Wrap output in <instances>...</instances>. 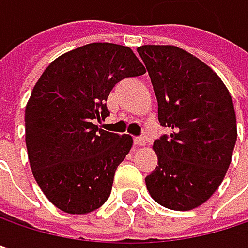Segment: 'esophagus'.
<instances>
[{
	"label": "esophagus",
	"mask_w": 248,
	"mask_h": 248,
	"mask_svg": "<svg viewBox=\"0 0 248 248\" xmlns=\"http://www.w3.org/2000/svg\"><path fill=\"white\" fill-rule=\"evenodd\" d=\"M133 142H135V145H136V146H143V145L146 143V140H145V138H143V136H138V138H135V139H133Z\"/></svg>",
	"instance_id": "obj_1"
}]
</instances>
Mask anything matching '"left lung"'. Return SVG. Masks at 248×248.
<instances>
[{
	"label": "left lung",
	"mask_w": 248,
	"mask_h": 248,
	"mask_svg": "<svg viewBox=\"0 0 248 248\" xmlns=\"http://www.w3.org/2000/svg\"><path fill=\"white\" fill-rule=\"evenodd\" d=\"M149 73L161 126L154 142L158 165L145 178L151 197L175 211L204 204L223 182L237 140L230 92L218 75L175 46L138 47Z\"/></svg>",
	"instance_id": "obj_1"
}]
</instances>
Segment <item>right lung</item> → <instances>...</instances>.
<instances>
[{
    "mask_svg": "<svg viewBox=\"0 0 248 248\" xmlns=\"http://www.w3.org/2000/svg\"><path fill=\"white\" fill-rule=\"evenodd\" d=\"M145 72L129 47L90 43L57 57L37 80L25 106V145L38 186L59 210L87 214L108 201L133 139L93 119L109 115L105 102L116 83Z\"/></svg>",
    "mask_w": 248,
    "mask_h": 248,
    "instance_id": "1",
    "label": "right lung"
}]
</instances>
